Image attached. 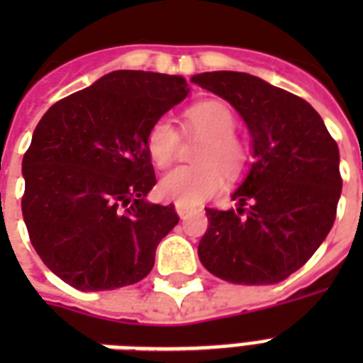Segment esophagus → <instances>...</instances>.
<instances>
[{"instance_id":"obj_1","label":"esophagus","mask_w":363,"mask_h":363,"mask_svg":"<svg viewBox=\"0 0 363 363\" xmlns=\"http://www.w3.org/2000/svg\"><path fill=\"white\" fill-rule=\"evenodd\" d=\"M175 211H177V215L181 216V218H186V215L190 213V209L184 207V205H175Z\"/></svg>"}]
</instances>
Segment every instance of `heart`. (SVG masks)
<instances>
[{"instance_id": "heart-1", "label": "heart", "mask_w": 363, "mask_h": 363, "mask_svg": "<svg viewBox=\"0 0 363 363\" xmlns=\"http://www.w3.org/2000/svg\"><path fill=\"white\" fill-rule=\"evenodd\" d=\"M188 131L205 137L196 160L199 165L177 167L160 181L158 192L165 201L194 207L209 199L222 186V171L238 177L247 164V148L235 133L238 121L232 109L218 99H207L192 105L184 113ZM179 133L169 118H158L147 133V150L158 167H169L175 162Z\"/></svg>"}]
</instances>
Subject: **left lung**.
Returning <instances> with one entry per match:
<instances>
[{"mask_svg": "<svg viewBox=\"0 0 363 363\" xmlns=\"http://www.w3.org/2000/svg\"><path fill=\"white\" fill-rule=\"evenodd\" d=\"M192 82L238 111L252 139V164L232 194L235 209H205L198 254L233 284H275L316 252L341 196L339 148L305 99L258 77L211 71Z\"/></svg>", "mask_w": 363, "mask_h": 363, "instance_id": "obj_1", "label": "left lung"}]
</instances>
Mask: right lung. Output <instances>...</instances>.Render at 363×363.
<instances>
[{
  "label": "right lung",
  "instance_id": "1",
  "mask_svg": "<svg viewBox=\"0 0 363 363\" xmlns=\"http://www.w3.org/2000/svg\"><path fill=\"white\" fill-rule=\"evenodd\" d=\"M188 92L179 75L113 71L37 124L22 160V216L45 265L77 290H115L152 269L179 216L147 201L156 184L147 133Z\"/></svg>",
  "mask_w": 363,
  "mask_h": 363
}]
</instances>
